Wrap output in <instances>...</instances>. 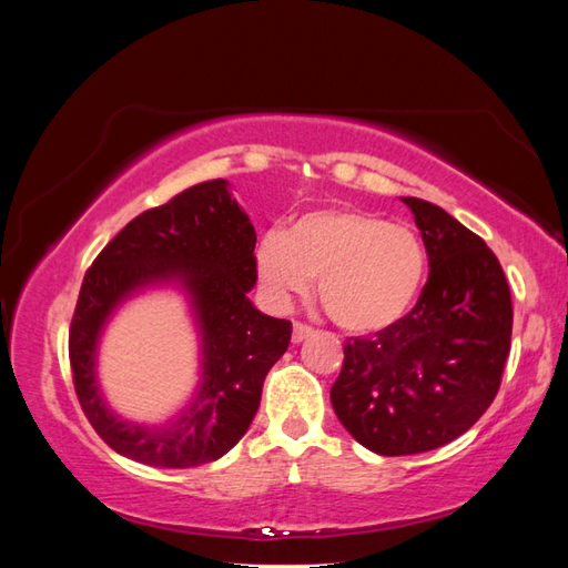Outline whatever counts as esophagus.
<instances>
[{"label": "esophagus", "instance_id": "esophagus-1", "mask_svg": "<svg viewBox=\"0 0 568 568\" xmlns=\"http://www.w3.org/2000/svg\"><path fill=\"white\" fill-rule=\"evenodd\" d=\"M313 334V326H307V324H303V322H294V343H301V341H305L307 336Z\"/></svg>", "mask_w": 568, "mask_h": 568}]
</instances>
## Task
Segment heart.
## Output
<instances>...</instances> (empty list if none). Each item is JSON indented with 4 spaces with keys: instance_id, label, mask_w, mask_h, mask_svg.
Instances as JSON below:
<instances>
[{
    "instance_id": "b5f03b06",
    "label": "heart",
    "mask_w": 568,
    "mask_h": 568,
    "mask_svg": "<svg viewBox=\"0 0 568 568\" xmlns=\"http://www.w3.org/2000/svg\"><path fill=\"white\" fill-rule=\"evenodd\" d=\"M255 270L267 294L286 303L317 280V298L351 334H376L398 324L415 305L426 251L405 225L357 209H320L255 248Z\"/></svg>"
}]
</instances>
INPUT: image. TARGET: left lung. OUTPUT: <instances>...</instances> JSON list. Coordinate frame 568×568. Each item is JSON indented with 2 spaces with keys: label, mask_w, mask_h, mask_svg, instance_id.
I'll return each instance as SVG.
<instances>
[{
  "label": "left lung",
  "mask_w": 568,
  "mask_h": 568,
  "mask_svg": "<svg viewBox=\"0 0 568 568\" xmlns=\"http://www.w3.org/2000/svg\"><path fill=\"white\" fill-rule=\"evenodd\" d=\"M428 255L417 305L390 329L348 338L332 405L386 457L436 450L495 400L511 341V296L495 253L438 205L403 196Z\"/></svg>",
  "instance_id": "obj_1"
}]
</instances>
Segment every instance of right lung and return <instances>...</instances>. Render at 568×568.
<instances>
[{
	"label": "right lung",
	"mask_w": 568,
	"mask_h": 568,
	"mask_svg": "<svg viewBox=\"0 0 568 568\" xmlns=\"http://www.w3.org/2000/svg\"><path fill=\"white\" fill-rule=\"evenodd\" d=\"M255 230L227 180L184 189L136 215L97 255L82 280L68 336L78 400L109 448L161 469L220 459L242 440L261 405L270 367L286 353L291 322L251 303ZM151 287H178L200 334V384L173 418H120L95 376L98 343L116 307Z\"/></svg>",
	"instance_id": "obj_1"
}]
</instances>
